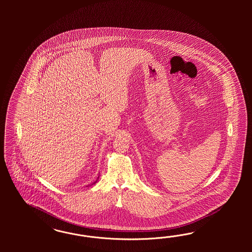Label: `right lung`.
Masks as SVG:
<instances>
[{"label":"right lung","mask_w":252,"mask_h":252,"mask_svg":"<svg viewBox=\"0 0 252 252\" xmlns=\"http://www.w3.org/2000/svg\"><path fill=\"white\" fill-rule=\"evenodd\" d=\"M98 178H99V176H98ZM97 180H98V179H97ZM97 180H96V181H95V182H94V183H93V184L96 183V182H97Z\"/></svg>","instance_id":"obj_1"}]
</instances>
